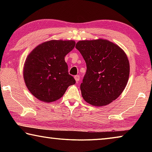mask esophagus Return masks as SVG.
<instances>
[{
  "label": "esophagus",
  "instance_id": "esophagus-1",
  "mask_svg": "<svg viewBox=\"0 0 152 152\" xmlns=\"http://www.w3.org/2000/svg\"><path fill=\"white\" fill-rule=\"evenodd\" d=\"M74 79H75V80L76 82H78L80 80V76L79 75H76L74 76Z\"/></svg>",
  "mask_w": 152,
  "mask_h": 152
}]
</instances>
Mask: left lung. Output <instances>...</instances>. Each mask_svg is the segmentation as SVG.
I'll use <instances>...</instances> for the list:
<instances>
[{
  "label": "left lung",
  "instance_id": "1",
  "mask_svg": "<svg viewBox=\"0 0 152 152\" xmlns=\"http://www.w3.org/2000/svg\"><path fill=\"white\" fill-rule=\"evenodd\" d=\"M87 70L80 84L82 96L90 104L105 106L119 97L127 86L129 62L119 45L102 39L76 43Z\"/></svg>",
  "mask_w": 152,
  "mask_h": 152
}]
</instances>
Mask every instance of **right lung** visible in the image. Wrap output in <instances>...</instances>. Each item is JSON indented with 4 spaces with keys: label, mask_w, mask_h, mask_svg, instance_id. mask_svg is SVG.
<instances>
[{
    "label": "right lung",
    "mask_w": 152,
    "mask_h": 152,
    "mask_svg": "<svg viewBox=\"0 0 152 152\" xmlns=\"http://www.w3.org/2000/svg\"><path fill=\"white\" fill-rule=\"evenodd\" d=\"M75 44L74 40L48 41L38 45L28 55L23 67L25 83L39 101H57L69 86L75 84L64 60Z\"/></svg>",
    "instance_id": "obj_1"
}]
</instances>
